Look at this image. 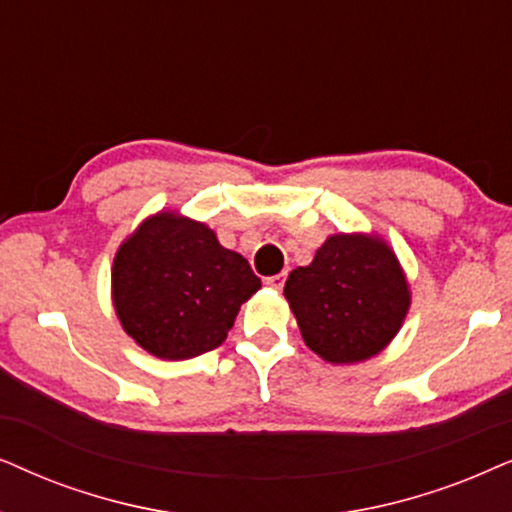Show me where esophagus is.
Listing matches in <instances>:
<instances>
[{"mask_svg": "<svg viewBox=\"0 0 512 512\" xmlns=\"http://www.w3.org/2000/svg\"><path fill=\"white\" fill-rule=\"evenodd\" d=\"M283 283H285V274H276L267 278V285L274 290H283Z\"/></svg>", "mask_w": 512, "mask_h": 512, "instance_id": "1", "label": "esophagus"}]
</instances>
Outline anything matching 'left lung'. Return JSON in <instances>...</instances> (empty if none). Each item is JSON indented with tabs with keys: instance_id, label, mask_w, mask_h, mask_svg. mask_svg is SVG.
I'll return each mask as SVG.
<instances>
[{
	"instance_id": "obj_1",
	"label": "left lung",
	"mask_w": 512,
	"mask_h": 512,
	"mask_svg": "<svg viewBox=\"0 0 512 512\" xmlns=\"http://www.w3.org/2000/svg\"><path fill=\"white\" fill-rule=\"evenodd\" d=\"M304 344L332 365L379 356L412 304L405 269L379 234H332L283 290Z\"/></svg>"
}]
</instances>
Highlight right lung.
Masks as SVG:
<instances>
[{"label":"right lung","mask_w":512,"mask_h":512,"mask_svg":"<svg viewBox=\"0 0 512 512\" xmlns=\"http://www.w3.org/2000/svg\"><path fill=\"white\" fill-rule=\"evenodd\" d=\"M262 288L248 260L208 224L159 210L112 262V304L128 337L161 360H187L227 339L241 304Z\"/></svg>","instance_id":"right-lung-1"}]
</instances>
